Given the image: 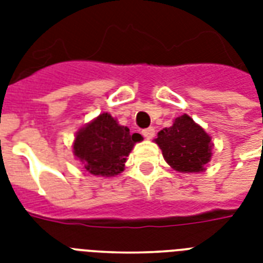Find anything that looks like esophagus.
I'll return each mask as SVG.
<instances>
[{
    "label": "esophagus",
    "instance_id": "34e87169",
    "mask_svg": "<svg viewBox=\"0 0 263 263\" xmlns=\"http://www.w3.org/2000/svg\"><path fill=\"white\" fill-rule=\"evenodd\" d=\"M142 134H143V136L146 139H153V136L156 134V129H154V127H148L146 128V129H143Z\"/></svg>",
    "mask_w": 263,
    "mask_h": 263
}]
</instances>
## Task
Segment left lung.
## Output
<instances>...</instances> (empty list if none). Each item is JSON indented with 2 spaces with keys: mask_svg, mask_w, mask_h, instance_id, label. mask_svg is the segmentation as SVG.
<instances>
[{
  "mask_svg": "<svg viewBox=\"0 0 263 263\" xmlns=\"http://www.w3.org/2000/svg\"><path fill=\"white\" fill-rule=\"evenodd\" d=\"M154 140L165 161L177 172H202L212 160V138L188 115L175 119L172 127L158 132Z\"/></svg>",
  "mask_w": 263,
  "mask_h": 263,
  "instance_id": "left-lung-1",
  "label": "left lung"
}]
</instances>
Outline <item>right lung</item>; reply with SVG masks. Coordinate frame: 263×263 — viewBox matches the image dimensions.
I'll return each mask as SVG.
<instances>
[{"label":"right lung","mask_w":263,"mask_h":263,"mask_svg":"<svg viewBox=\"0 0 263 263\" xmlns=\"http://www.w3.org/2000/svg\"><path fill=\"white\" fill-rule=\"evenodd\" d=\"M140 139L139 134L131 135L109 113H102L78 131L73 154L91 175L110 177L123 172L127 157Z\"/></svg>","instance_id":"add662e5"}]
</instances>
